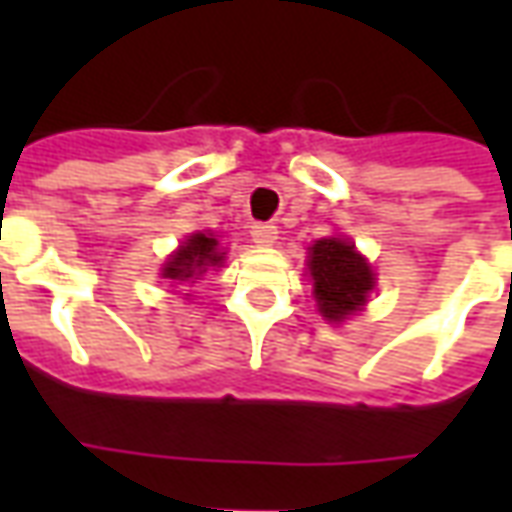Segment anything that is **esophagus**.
<instances>
[{"mask_svg": "<svg viewBox=\"0 0 512 512\" xmlns=\"http://www.w3.org/2000/svg\"><path fill=\"white\" fill-rule=\"evenodd\" d=\"M279 230L274 227V224L268 222H257L252 224V241H255L257 246H271L274 241H277Z\"/></svg>", "mask_w": 512, "mask_h": 512, "instance_id": "1", "label": "esophagus"}]
</instances>
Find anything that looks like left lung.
<instances>
[{
	"label": "left lung",
	"mask_w": 512,
	"mask_h": 512,
	"mask_svg": "<svg viewBox=\"0 0 512 512\" xmlns=\"http://www.w3.org/2000/svg\"><path fill=\"white\" fill-rule=\"evenodd\" d=\"M310 274L323 318L343 321L367 301L373 271L343 238H323L310 249Z\"/></svg>",
	"instance_id": "obj_1"
}]
</instances>
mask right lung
Wrapping results in <instances>:
<instances>
[{"instance_id":"add662e5","label":"right lung","mask_w":512,"mask_h":512,"mask_svg":"<svg viewBox=\"0 0 512 512\" xmlns=\"http://www.w3.org/2000/svg\"><path fill=\"white\" fill-rule=\"evenodd\" d=\"M219 241L211 235L197 233L191 235L186 244L180 246L175 255L169 257V263L164 266V277L167 279H191L194 274H202L205 266H219L222 255L216 252Z\"/></svg>"}]
</instances>
